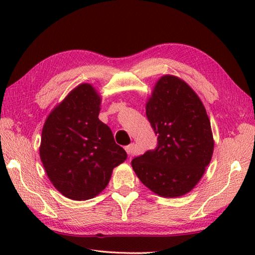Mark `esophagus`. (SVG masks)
Masks as SVG:
<instances>
[{
    "label": "esophagus",
    "mask_w": 255,
    "mask_h": 255,
    "mask_svg": "<svg viewBox=\"0 0 255 255\" xmlns=\"http://www.w3.org/2000/svg\"><path fill=\"white\" fill-rule=\"evenodd\" d=\"M133 149H134V143H130L125 147V150H126V152L128 155H131L133 153Z\"/></svg>",
    "instance_id": "esophagus-1"
}]
</instances>
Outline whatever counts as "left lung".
<instances>
[{
    "label": "left lung",
    "mask_w": 255,
    "mask_h": 255,
    "mask_svg": "<svg viewBox=\"0 0 255 255\" xmlns=\"http://www.w3.org/2000/svg\"><path fill=\"white\" fill-rule=\"evenodd\" d=\"M145 115L158 144L131 161L143 185L162 197L183 196L202 178L214 152L210 122L191 86L174 75L156 82Z\"/></svg>",
    "instance_id": "obj_1"
}]
</instances>
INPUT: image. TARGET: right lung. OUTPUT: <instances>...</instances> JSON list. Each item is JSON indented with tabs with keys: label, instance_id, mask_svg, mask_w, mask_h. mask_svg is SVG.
<instances>
[{
	"label": "right lung",
	"instance_id": "add662e5",
	"mask_svg": "<svg viewBox=\"0 0 255 255\" xmlns=\"http://www.w3.org/2000/svg\"><path fill=\"white\" fill-rule=\"evenodd\" d=\"M101 97L91 84L72 90L46 119L39 154L51 183L73 200L95 197L113 169L127 159L111 128L99 119Z\"/></svg>",
	"mask_w": 255,
	"mask_h": 255
}]
</instances>
